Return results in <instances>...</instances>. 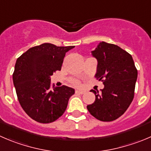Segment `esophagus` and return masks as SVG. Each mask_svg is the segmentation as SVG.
I'll return each instance as SVG.
<instances>
[{
	"mask_svg": "<svg viewBox=\"0 0 151 151\" xmlns=\"http://www.w3.org/2000/svg\"><path fill=\"white\" fill-rule=\"evenodd\" d=\"M75 93H79V94H83V93H85V91H80V90H76Z\"/></svg>",
	"mask_w": 151,
	"mask_h": 151,
	"instance_id": "34e87169",
	"label": "esophagus"
}]
</instances>
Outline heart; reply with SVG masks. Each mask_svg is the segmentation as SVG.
I'll return each mask as SVG.
<instances>
[{
    "instance_id": "heart-1",
    "label": "heart",
    "mask_w": 151,
    "mask_h": 151,
    "mask_svg": "<svg viewBox=\"0 0 151 151\" xmlns=\"http://www.w3.org/2000/svg\"><path fill=\"white\" fill-rule=\"evenodd\" d=\"M71 83H72L73 84H74V86H79L80 85V82H79L78 80H71Z\"/></svg>"
}]
</instances>
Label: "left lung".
Wrapping results in <instances>:
<instances>
[{
  "label": "left lung",
  "mask_w": 151,
  "mask_h": 151,
  "mask_svg": "<svg viewBox=\"0 0 151 151\" xmlns=\"http://www.w3.org/2000/svg\"><path fill=\"white\" fill-rule=\"evenodd\" d=\"M91 54L98 63L95 77L103 83L104 88L100 93L91 90L96 98L87 109L99 120L114 121L133 101L137 69L132 56L116 45L101 42Z\"/></svg>",
  "instance_id": "1"
}]
</instances>
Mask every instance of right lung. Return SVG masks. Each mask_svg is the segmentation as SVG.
<instances>
[{"label":"right lung","mask_w":151,"mask_h":151,"mask_svg":"<svg viewBox=\"0 0 151 151\" xmlns=\"http://www.w3.org/2000/svg\"><path fill=\"white\" fill-rule=\"evenodd\" d=\"M73 48L43 43L17 59L13 83L22 108L34 120L50 123L65 112L74 89L66 86L51 89L50 77L60 71L65 53Z\"/></svg>","instance_id":"add662e5"}]
</instances>
